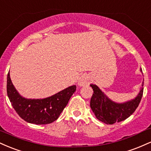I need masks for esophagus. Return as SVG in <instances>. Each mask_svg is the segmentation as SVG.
Wrapping results in <instances>:
<instances>
[{"label":"esophagus","instance_id":"1","mask_svg":"<svg viewBox=\"0 0 151 151\" xmlns=\"http://www.w3.org/2000/svg\"><path fill=\"white\" fill-rule=\"evenodd\" d=\"M90 84V77L88 75H83L81 77L80 80L78 82V85L79 86H88Z\"/></svg>","mask_w":151,"mask_h":151}]
</instances>
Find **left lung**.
<instances>
[{
    "instance_id": "obj_1",
    "label": "left lung",
    "mask_w": 151,
    "mask_h": 151,
    "mask_svg": "<svg viewBox=\"0 0 151 151\" xmlns=\"http://www.w3.org/2000/svg\"><path fill=\"white\" fill-rule=\"evenodd\" d=\"M140 70L142 72L141 69ZM90 86L93 91L90 106L96 119L106 124H114L129 118L139 105L143 92V81L136 97L124 103H117L110 99L96 84H91Z\"/></svg>"
}]
</instances>
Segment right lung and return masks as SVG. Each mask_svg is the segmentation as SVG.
Returning a JSON list of instances; mask_svg holds the SVG:
<instances>
[{"mask_svg":"<svg viewBox=\"0 0 151 151\" xmlns=\"http://www.w3.org/2000/svg\"><path fill=\"white\" fill-rule=\"evenodd\" d=\"M77 86H70L52 96L45 99H27L22 96L12 83L8 72L7 93L17 114L24 121L41 125L56 121L76 91Z\"/></svg>","mask_w":151,"mask_h":151,"instance_id":"add662e5","label":"right lung"}]
</instances>
